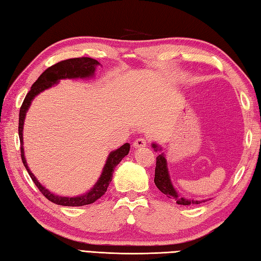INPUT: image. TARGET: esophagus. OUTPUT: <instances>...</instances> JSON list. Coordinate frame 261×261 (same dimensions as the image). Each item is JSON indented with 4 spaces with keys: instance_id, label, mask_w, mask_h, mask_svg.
<instances>
[{
    "instance_id": "1",
    "label": "esophagus",
    "mask_w": 261,
    "mask_h": 261,
    "mask_svg": "<svg viewBox=\"0 0 261 261\" xmlns=\"http://www.w3.org/2000/svg\"><path fill=\"white\" fill-rule=\"evenodd\" d=\"M147 146V141L145 139H142V138H140V139H137L135 142H134V147L136 149H139V148H143Z\"/></svg>"
}]
</instances>
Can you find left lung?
Returning <instances> with one entry per match:
<instances>
[{"label":"left lung","instance_id":"obj_1","mask_svg":"<svg viewBox=\"0 0 261 261\" xmlns=\"http://www.w3.org/2000/svg\"><path fill=\"white\" fill-rule=\"evenodd\" d=\"M152 148L154 151H162L163 149L157 143H152ZM154 184H156L158 190L164 193L166 196L174 199V201L179 204V205H195V204H201L204 202H207V199H202V201H195V199H190L180 196L178 192L176 191L174 187L173 182L170 179V175L168 171V166H167V159L164 152H160L157 157L156 162V169H154Z\"/></svg>","mask_w":261,"mask_h":261}]
</instances>
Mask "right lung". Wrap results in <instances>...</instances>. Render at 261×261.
I'll list each match as a JSON object with an SVG mask.
<instances>
[{"instance_id": "add662e5", "label": "right lung", "mask_w": 261, "mask_h": 261, "mask_svg": "<svg viewBox=\"0 0 261 261\" xmlns=\"http://www.w3.org/2000/svg\"><path fill=\"white\" fill-rule=\"evenodd\" d=\"M99 65L101 64H99L97 60L88 57L66 59L63 60V62L55 64L51 67H49L43 71V73L39 76V79L33 83L31 90L27 94L24 101L21 105L19 114V138L21 142L22 163H23L25 169L28 170V173H29L33 182H35L36 186L39 188V191L43 194V196L57 205H63V206H83V205L92 204L95 202L96 199L103 196L108 190L111 180H112L114 168L119 165L121 160L129 153L130 143H124V145L121 146L119 149L110 152L107 162H105L101 176H99L98 180L90 191L79 196H59L47 190L45 186H42L36 178V176L31 173L29 167H28L23 149V125L25 114L30 108L33 98H35L38 94H40L45 90H48V88L58 84L60 80L91 79V77H94V75H95L96 67Z\"/></svg>"}]
</instances>
